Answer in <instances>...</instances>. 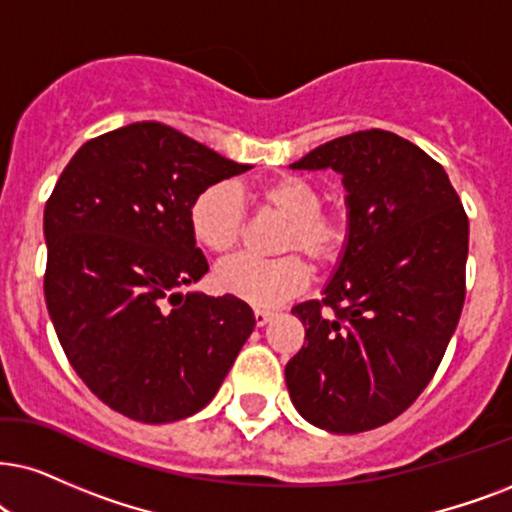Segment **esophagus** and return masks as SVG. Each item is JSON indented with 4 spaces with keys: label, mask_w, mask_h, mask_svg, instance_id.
<instances>
[{
    "label": "esophagus",
    "mask_w": 512,
    "mask_h": 512,
    "mask_svg": "<svg viewBox=\"0 0 512 512\" xmlns=\"http://www.w3.org/2000/svg\"><path fill=\"white\" fill-rule=\"evenodd\" d=\"M271 319H274V312H269V309H255V323H257V326H267Z\"/></svg>",
    "instance_id": "34e87169"
}]
</instances>
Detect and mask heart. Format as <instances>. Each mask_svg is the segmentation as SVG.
<instances>
[{
    "label": "heart",
    "instance_id": "obj_1",
    "mask_svg": "<svg viewBox=\"0 0 512 512\" xmlns=\"http://www.w3.org/2000/svg\"><path fill=\"white\" fill-rule=\"evenodd\" d=\"M252 200L264 212L286 219L276 248L290 255L262 260L255 255H238L219 264L217 286L252 307H276L302 293L309 281V269H331L342 260L352 241L354 217L345 200L323 203V191L316 181L300 174H283L252 189ZM189 224L200 245L212 252H229L241 241L245 229L243 193L229 181L210 184L193 198Z\"/></svg>",
    "mask_w": 512,
    "mask_h": 512
}]
</instances>
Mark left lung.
<instances>
[{"label":"left lung","mask_w":512,"mask_h":512,"mask_svg":"<svg viewBox=\"0 0 512 512\" xmlns=\"http://www.w3.org/2000/svg\"><path fill=\"white\" fill-rule=\"evenodd\" d=\"M293 170L342 174L352 241L321 300L293 307L304 345L286 366L295 409L354 435L428 387L465 302L468 215L444 167L385 129L338 137Z\"/></svg>","instance_id":"8db88e82"}]
</instances>
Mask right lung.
<instances>
[{"label": "right lung", "instance_id": "1", "mask_svg": "<svg viewBox=\"0 0 512 512\" xmlns=\"http://www.w3.org/2000/svg\"><path fill=\"white\" fill-rule=\"evenodd\" d=\"M245 170L163 122H134L89 139L58 177L44 300L70 366L122 416H193L250 338L243 300L177 293L208 271L193 198Z\"/></svg>", "mask_w": 512, "mask_h": 512}]
</instances>
